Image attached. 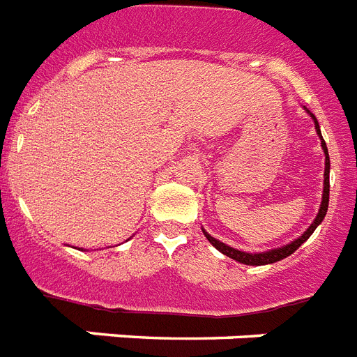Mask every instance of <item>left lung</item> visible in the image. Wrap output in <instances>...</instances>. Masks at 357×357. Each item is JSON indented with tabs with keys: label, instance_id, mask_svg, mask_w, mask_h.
Returning a JSON list of instances; mask_svg holds the SVG:
<instances>
[{
	"label": "left lung",
	"instance_id": "8db88e82",
	"mask_svg": "<svg viewBox=\"0 0 357 357\" xmlns=\"http://www.w3.org/2000/svg\"><path fill=\"white\" fill-rule=\"evenodd\" d=\"M307 114L312 116V119L315 121V129H317V134L319 138H321V145H323V151H324V156H326V162H324V190H323V201H321V208H319V213L317 218L313 219V223L310 225V228H307L306 232L302 234L301 238H296L295 241H291V243L284 245V247H280V249H273V250H265V252H243V250H238V249H232V247H228V245L221 243L219 239H215L213 236H210L208 232H204V236H206V239L210 241V243L215 247V249L219 250V252H223L225 256H228V258L236 259V261H239V264H245V265H267V264H275V261H280V259L287 258L289 255H293L298 247H301L304 241H306L310 236L313 234V230L319 227V225L323 223L324 215H326V210H328V199H330V156H328V149H326V144H324L323 139V134H321V129H319V121L317 118L313 116L310 110H307Z\"/></svg>",
	"mask_w": 357,
	"mask_h": 357
}]
</instances>
